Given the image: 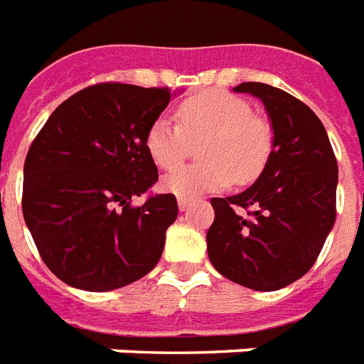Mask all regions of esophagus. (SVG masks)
<instances>
[{"label":"esophagus","mask_w":364,"mask_h":364,"mask_svg":"<svg viewBox=\"0 0 364 364\" xmlns=\"http://www.w3.org/2000/svg\"><path fill=\"white\" fill-rule=\"evenodd\" d=\"M190 203H192V200H186V198H178V208H180V211H186L188 208H190Z\"/></svg>","instance_id":"obj_1"}]
</instances>
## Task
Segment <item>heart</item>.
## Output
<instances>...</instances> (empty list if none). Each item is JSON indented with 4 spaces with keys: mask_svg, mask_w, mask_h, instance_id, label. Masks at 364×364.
<instances>
[{
    "mask_svg": "<svg viewBox=\"0 0 364 364\" xmlns=\"http://www.w3.org/2000/svg\"><path fill=\"white\" fill-rule=\"evenodd\" d=\"M178 122L161 115L145 135L151 161L170 170L184 159L190 141H202L198 154L203 162L180 166L162 178V188L178 198H198L231 186L252 182L269 161L272 129L252 115L251 104L228 92H203L178 105Z\"/></svg>",
    "mask_w": 364,
    "mask_h": 364,
    "instance_id": "obj_1",
    "label": "heart"
}]
</instances>
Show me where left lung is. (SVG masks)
<instances>
[{"mask_svg": "<svg viewBox=\"0 0 364 364\" xmlns=\"http://www.w3.org/2000/svg\"><path fill=\"white\" fill-rule=\"evenodd\" d=\"M233 92L262 102L272 151L252 186L211 198L208 257L229 280L272 292L314 267L333 229L337 161L323 123L294 95L260 82H243Z\"/></svg>", "mask_w": 364, "mask_h": 364, "instance_id": "left-lung-1", "label": "left lung"}]
</instances>
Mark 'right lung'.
<instances>
[{"label":"right lung","instance_id":"right-lung-1","mask_svg":"<svg viewBox=\"0 0 364 364\" xmlns=\"http://www.w3.org/2000/svg\"><path fill=\"white\" fill-rule=\"evenodd\" d=\"M176 92L95 84L58 105L23 168V218L45 264L68 286L109 292L149 274L176 221L145 149L146 129ZM149 193L143 206L130 198Z\"/></svg>","mask_w":364,"mask_h":364}]
</instances>
